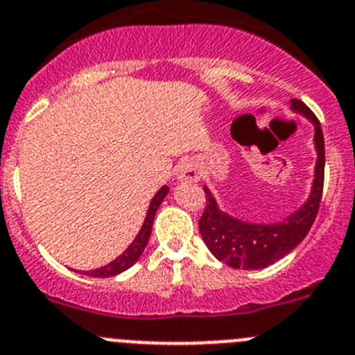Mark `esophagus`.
<instances>
[{"instance_id":"esophagus-1","label":"esophagus","mask_w":355,"mask_h":355,"mask_svg":"<svg viewBox=\"0 0 355 355\" xmlns=\"http://www.w3.org/2000/svg\"><path fill=\"white\" fill-rule=\"evenodd\" d=\"M177 177L180 178V180L196 182L198 178H200V171H198V166L193 161L185 159V161H182L177 166Z\"/></svg>"}]
</instances>
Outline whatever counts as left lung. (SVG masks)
Here are the masks:
<instances>
[{
	"instance_id": "1",
	"label": "left lung",
	"mask_w": 355,
	"mask_h": 355,
	"mask_svg": "<svg viewBox=\"0 0 355 355\" xmlns=\"http://www.w3.org/2000/svg\"><path fill=\"white\" fill-rule=\"evenodd\" d=\"M291 105L293 110L306 115L315 124V147L319 154L312 194L300 210L278 224H247L218 210L211 193L203 187L207 205L200 218L201 238L218 261L236 270H259L282 259L304 240L319 214L326 164L322 128L315 114L303 101L291 99Z\"/></svg>"
}]
</instances>
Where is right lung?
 <instances>
[{"instance_id":"obj_1","label":"right lung","mask_w":355,"mask_h":355,"mask_svg":"<svg viewBox=\"0 0 355 355\" xmlns=\"http://www.w3.org/2000/svg\"><path fill=\"white\" fill-rule=\"evenodd\" d=\"M168 191H170V189H168L166 185H164V187L159 189L157 194H155V196L152 198L150 207H148V211H147V217H145L144 226H141V230H140V233H138V236L135 238V240H132V243L129 245L128 248H125L124 254H122V256H119L115 261H112L110 264H107V266L98 268V270L87 271L89 277H96V278L114 277V275H119V273H122V271L128 270V268H131L132 264H135L138 259H140V256H141V254H144L145 247H147L148 238H150L152 223H154L155 211H157V208H159V205H161V201L164 200V198H166Z\"/></svg>"}]
</instances>
